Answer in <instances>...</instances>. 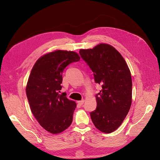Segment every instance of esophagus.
<instances>
[{
	"label": "esophagus",
	"instance_id": "34e87169",
	"mask_svg": "<svg viewBox=\"0 0 160 160\" xmlns=\"http://www.w3.org/2000/svg\"><path fill=\"white\" fill-rule=\"evenodd\" d=\"M83 103H84V100H80V101H78V104L79 105H82Z\"/></svg>",
	"mask_w": 160,
	"mask_h": 160
}]
</instances>
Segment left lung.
I'll return each instance as SVG.
<instances>
[{
    "label": "left lung",
    "instance_id": "obj_1",
    "mask_svg": "<svg viewBox=\"0 0 160 160\" xmlns=\"http://www.w3.org/2000/svg\"><path fill=\"white\" fill-rule=\"evenodd\" d=\"M79 53L93 72L102 89L96 95L97 108L90 116L95 127L109 133L118 128L132 104L130 71L121 54L112 45L101 43Z\"/></svg>",
    "mask_w": 160,
    "mask_h": 160
}]
</instances>
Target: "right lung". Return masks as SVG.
Returning a JSON list of instances; mask_svg holds the SVG:
<instances>
[{"instance_id":"right-lung-1","label":"right lung","mask_w":160,"mask_h":160,"mask_svg":"<svg viewBox=\"0 0 160 160\" xmlns=\"http://www.w3.org/2000/svg\"><path fill=\"white\" fill-rule=\"evenodd\" d=\"M73 51L57 50L40 57L28 80L26 93L31 111L45 130L53 134L62 132L72 121L77 104L60 94L65 67L80 60Z\"/></svg>"}]
</instances>
